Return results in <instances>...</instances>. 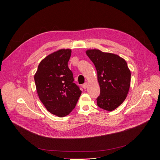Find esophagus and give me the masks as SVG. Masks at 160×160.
Masks as SVG:
<instances>
[{"mask_svg": "<svg viewBox=\"0 0 160 160\" xmlns=\"http://www.w3.org/2000/svg\"><path fill=\"white\" fill-rule=\"evenodd\" d=\"M82 88H83L84 89H86L87 88V87H88V83H87V82H85L84 84H82Z\"/></svg>", "mask_w": 160, "mask_h": 160, "instance_id": "34e87169", "label": "esophagus"}]
</instances>
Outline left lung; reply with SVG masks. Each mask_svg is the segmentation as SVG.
<instances>
[{
  "label": "left lung",
  "mask_w": 160,
  "mask_h": 160,
  "mask_svg": "<svg viewBox=\"0 0 160 160\" xmlns=\"http://www.w3.org/2000/svg\"><path fill=\"white\" fill-rule=\"evenodd\" d=\"M97 71L100 94L98 107L113 111L126 99L131 83V71L126 62L117 55L93 49L86 51Z\"/></svg>",
  "instance_id": "1"
}]
</instances>
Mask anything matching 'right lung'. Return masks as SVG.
Masks as SVG:
<instances>
[{
  "mask_svg": "<svg viewBox=\"0 0 160 160\" xmlns=\"http://www.w3.org/2000/svg\"><path fill=\"white\" fill-rule=\"evenodd\" d=\"M71 53L70 49H61L48 55L41 62L34 75L40 100L47 111L58 117L71 112L81 94L68 67Z\"/></svg>",
  "mask_w": 160,
  "mask_h": 160,
  "instance_id": "obj_1",
  "label": "right lung"
}]
</instances>
